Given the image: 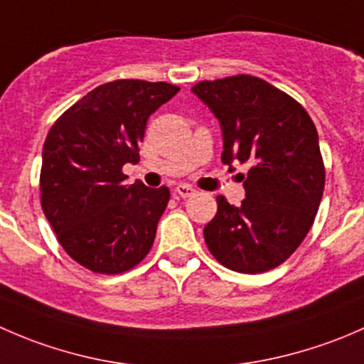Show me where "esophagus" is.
<instances>
[{
    "mask_svg": "<svg viewBox=\"0 0 364 364\" xmlns=\"http://www.w3.org/2000/svg\"><path fill=\"white\" fill-rule=\"evenodd\" d=\"M176 193H178L179 197H183V199H188V197H192L193 193H196V188L190 185H178L176 186Z\"/></svg>",
    "mask_w": 364,
    "mask_h": 364,
    "instance_id": "obj_1",
    "label": "esophagus"
}]
</instances>
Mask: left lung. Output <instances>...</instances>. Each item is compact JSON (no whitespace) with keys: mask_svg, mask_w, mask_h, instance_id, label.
Returning a JSON list of instances; mask_svg holds the SVG:
<instances>
[{"mask_svg":"<svg viewBox=\"0 0 364 364\" xmlns=\"http://www.w3.org/2000/svg\"><path fill=\"white\" fill-rule=\"evenodd\" d=\"M192 91L222 124L223 164L248 165L247 197L240 205L216 197L205 245L227 269H273L303 243L318 211L326 168L317 128L299 102L259 77L200 80Z\"/></svg>","mask_w":364,"mask_h":364,"instance_id":"8db88e82","label":"left lung"}]
</instances>
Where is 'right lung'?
<instances>
[{
  "mask_svg": "<svg viewBox=\"0 0 364 364\" xmlns=\"http://www.w3.org/2000/svg\"><path fill=\"white\" fill-rule=\"evenodd\" d=\"M179 91L168 82L119 79L67 109L43 142L40 203L63 250L93 273L119 274L153 247L171 192L127 185L146 123Z\"/></svg>",
  "mask_w": 364,
  "mask_h": 364,
  "instance_id": "1",
  "label": "right lung"
}]
</instances>
